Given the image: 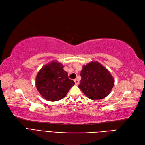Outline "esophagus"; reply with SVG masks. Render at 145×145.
I'll use <instances>...</instances> for the list:
<instances>
[{
  "label": "esophagus",
  "instance_id": "34e87169",
  "mask_svg": "<svg viewBox=\"0 0 145 145\" xmlns=\"http://www.w3.org/2000/svg\"><path fill=\"white\" fill-rule=\"evenodd\" d=\"M74 82H75V83H76V85H77V84H78V83H79V81L77 79H75L74 80Z\"/></svg>",
  "mask_w": 145,
  "mask_h": 145
}]
</instances>
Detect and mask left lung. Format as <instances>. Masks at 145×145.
<instances>
[{
    "label": "left lung",
    "instance_id": "obj_1",
    "mask_svg": "<svg viewBox=\"0 0 145 145\" xmlns=\"http://www.w3.org/2000/svg\"><path fill=\"white\" fill-rule=\"evenodd\" d=\"M82 79L78 88L92 100L108 96L114 86V80L108 69L97 61H92L83 67Z\"/></svg>",
    "mask_w": 145,
    "mask_h": 145
}]
</instances>
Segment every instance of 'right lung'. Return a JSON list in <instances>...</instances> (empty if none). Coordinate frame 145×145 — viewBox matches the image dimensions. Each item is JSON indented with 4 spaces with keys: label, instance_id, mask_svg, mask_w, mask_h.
I'll return each instance as SVG.
<instances>
[{
    "label": "right lung",
    "instance_id": "add662e5",
    "mask_svg": "<svg viewBox=\"0 0 145 145\" xmlns=\"http://www.w3.org/2000/svg\"><path fill=\"white\" fill-rule=\"evenodd\" d=\"M74 82L68 78L63 65L53 61L44 65L36 77V87L42 97L50 101H56L66 96Z\"/></svg>",
    "mask_w": 145,
    "mask_h": 145
}]
</instances>
